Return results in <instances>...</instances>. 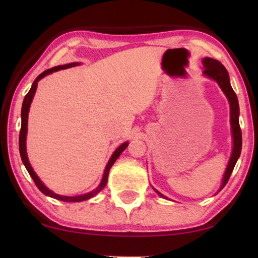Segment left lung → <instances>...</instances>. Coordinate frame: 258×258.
Segmentation results:
<instances>
[{"instance_id":"8db88e82","label":"left lung","mask_w":258,"mask_h":258,"mask_svg":"<svg viewBox=\"0 0 258 258\" xmlns=\"http://www.w3.org/2000/svg\"><path fill=\"white\" fill-rule=\"evenodd\" d=\"M203 64L205 67L204 75L212 78V80L215 81L218 86L221 87V90L223 91L225 97L228 98L229 103H230V110H231V128H232V138H233V149L232 154H231L228 167H226V171L224 173L223 181H222V185L220 187V191L223 189L224 185L228 183L229 178L231 176V173H232L235 163H237L238 158L240 157V152H241V147H242V137H241V130H240L239 125V103H238V98L237 94L234 93V91L230 84V77L228 71H226L225 67L222 64L220 61L212 58H204L203 59ZM155 191L158 194L160 197L166 198L160 192Z\"/></svg>"}]
</instances>
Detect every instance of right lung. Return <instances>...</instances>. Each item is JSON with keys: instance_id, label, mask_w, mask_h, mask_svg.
Here are the masks:
<instances>
[{"instance_id": "add662e5", "label": "right lung", "mask_w": 258, "mask_h": 258, "mask_svg": "<svg viewBox=\"0 0 258 258\" xmlns=\"http://www.w3.org/2000/svg\"><path fill=\"white\" fill-rule=\"evenodd\" d=\"M77 64H80L78 62H73V63H68V64H62V66H56L53 67L51 69H47V71L43 72L41 75H38L36 77V80L34 81L32 87H30L29 92L26 94V97L24 99V102H23V108H21V128H20V134H19V152H20V157H21V160H23V163L25 165L26 169H27L29 175L32 176V178L35 182V184L36 186L40 189V191L42 194H44L45 196H49L51 198H54V199H58L61 200V202H67V203H77V202H83V200H87L90 198L94 197L95 195L98 194V192L101 191L104 186L107 184V181H108V174L109 171H110L111 166L115 163L116 159L118 158L120 156L121 152H123L126 148L128 146V142H124L123 145H120L117 149L113 152L112 156L110 157V159H109L108 164L106 166V169H104V173H103V176H102V180L101 183H100L99 186L97 189H94L93 191L89 192V194H85V195H81V196H74V197H68V196H60V195H56L54 194L53 191H51L50 189H47V187L43 184V182L40 180V177L36 175V173L34 172V169L32 168V166L29 164V160H28V157H27V151H26V135H27V124H28V112H29V108H30V103L33 101V98H34V94L36 92V89H37V83L40 80H42L43 77L49 75V74H52L54 72H58L60 69H67V68H71V67H75Z\"/></svg>"}]
</instances>
